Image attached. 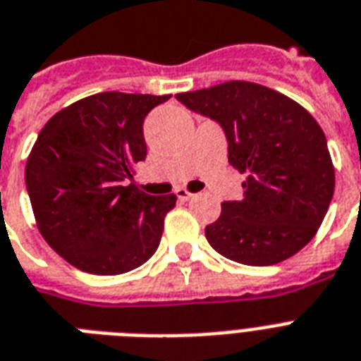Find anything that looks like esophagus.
I'll list each match as a JSON object with an SVG mask.
<instances>
[{
	"label": "esophagus",
	"mask_w": 361,
	"mask_h": 361,
	"mask_svg": "<svg viewBox=\"0 0 361 361\" xmlns=\"http://www.w3.org/2000/svg\"><path fill=\"white\" fill-rule=\"evenodd\" d=\"M176 196H178V200L187 202V200H190V198H192L195 195H190L189 190H185V189H178L176 190Z\"/></svg>",
	"instance_id": "34e87169"
}]
</instances>
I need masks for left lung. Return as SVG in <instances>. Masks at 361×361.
I'll return each instance as SVG.
<instances>
[{"mask_svg":"<svg viewBox=\"0 0 361 361\" xmlns=\"http://www.w3.org/2000/svg\"><path fill=\"white\" fill-rule=\"evenodd\" d=\"M176 98L219 122L230 165L247 174L241 200L222 202L221 216L206 226L211 247L252 267L274 265L306 247L336 185L326 137L312 114L250 81H228Z\"/></svg>","mask_w":361,"mask_h":361,"instance_id":"1","label":"left lung"}]
</instances>
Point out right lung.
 <instances>
[{"instance_id":"right-lung-1","label":"right lung","mask_w":361,"mask_h":361,"mask_svg":"<svg viewBox=\"0 0 361 361\" xmlns=\"http://www.w3.org/2000/svg\"><path fill=\"white\" fill-rule=\"evenodd\" d=\"M171 96L99 92L48 120L25 165L37 226L79 271L113 276L154 256L176 195H146L133 166L146 159V114Z\"/></svg>"}]
</instances>
